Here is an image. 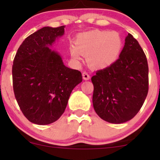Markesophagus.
<instances>
[{"instance_id":"34e87169","label":"esophagus","mask_w":160,"mask_h":160,"mask_svg":"<svg viewBox=\"0 0 160 160\" xmlns=\"http://www.w3.org/2000/svg\"><path fill=\"white\" fill-rule=\"evenodd\" d=\"M82 78H83V80H89V78H90V76H89V74H88L87 72L84 71V72L82 73Z\"/></svg>"}]
</instances>
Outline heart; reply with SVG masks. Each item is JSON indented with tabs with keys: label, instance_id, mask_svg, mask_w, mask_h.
I'll use <instances>...</instances> for the list:
<instances>
[{
	"label": "heart",
	"instance_id": "obj_1",
	"mask_svg": "<svg viewBox=\"0 0 160 160\" xmlns=\"http://www.w3.org/2000/svg\"><path fill=\"white\" fill-rule=\"evenodd\" d=\"M71 47L72 58L80 61L81 55L86 56L88 65L92 68H104L118 58L122 48V40L116 32L93 30L80 34Z\"/></svg>",
	"mask_w": 160,
	"mask_h": 160
}]
</instances>
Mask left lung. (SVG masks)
I'll return each instance as SVG.
<instances>
[{"label":"left lung","instance_id":"1","mask_svg":"<svg viewBox=\"0 0 160 160\" xmlns=\"http://www.w3.org/2000/svg\"><path fill=\"white\" fill-rule=\"evenodd\" d=\"M91 80L93 107L102 120L115 124L132 120L149 89L148 60L138 40L128 34L118 59Z\"/></svg>","mask_w":160,"mask_h":160}]
</instances>
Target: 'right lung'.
<instances>
[{
  "label": "right lung",
  "mask_w": 160,
  "mask_h": 160,
  "mask_svg": "<svg viewBox=\"0 0 160 160\" xmlns=\"http://www.w3.org/2000/svg\"><path fill=\"white\" fill-rule=\"evenodd\" d=\"M65 25L43 27L25 39L12 68V87L20 110L30 122H54L63 114L74 88L82 82L80 71L66 67L49 46L64 34Z\"/></svg>",
  "instance_id": "1"
}]
</instances>
